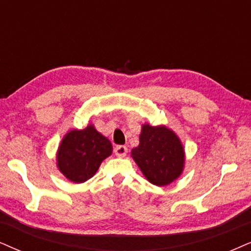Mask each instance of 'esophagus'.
I'll return each instance as SVG.
<instances>
[{"label": "esophagus", "instance_id": "34e87169", "mask_svg": "<svg viewBox=\"0 0 251 251\" xmlns=\"http://www.w3.org/2000/svg\"><path fill=\"white\" fill-rule=\"evenodd\" d=\"M115 154L118 157L126 156V154H127V147H126V146H123V145L116 146V147H115Z\"/></svg>", "mask_w": 251, "mask_h": 251}]
</instances>
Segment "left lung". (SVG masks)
Returning <instances> with one entry per match:
<instances>
[{"instance_id": "1", "label": "left lung", "mask_w": 251, "mask_h": 251, "mask_svg": "<svg viewBox=\"0 0 251 251\" xmlns=\"http://www.w3.org/2000/svg\"><path fill=\"white\" fill-rule=\"evenodd\" d=\"M132 157L154 185H168L183 170L182 144L175 133L164 126L144 125L140 144L132 149Z\"/></svg>"}]
</instances>
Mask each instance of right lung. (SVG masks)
Listing matches in <instances>:
<instances>
[{
    "label": "right lung",
    "mask_w": 251,
    "mask_h": 251,
    "mask_svg": "<svg viewBox=\"0 0 251 251\" xmlns=\"http://www.w3.org/2000/svg\"><path fill=\"white\" fill-rule=\"evenodd\" d=\"M111 153V142L89 125L84 129H73L63 138L56 160L59 170L69 180L83 183L96 174Z\"/></svg>",
    "instance_id": "add662e5"
}]
</instances>
